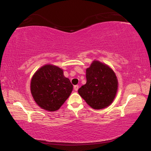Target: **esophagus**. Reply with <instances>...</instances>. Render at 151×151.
Segmentation results:
<instances>
[{"label": "esophagus", "instance_id": "obj_1", "mask_svg": "<svg viewBox=\"0 0 151 151\" xmlns=\"http://www.w3.org/2000/svg\"><path fill=\"white\" fill-rule=\"evenodd\" d=\"M78 88H79L78 85H75V86H74V90H75V91H77Z\"/></svg>", "mask_w": 151, "mask_h": 151}]
</instances>
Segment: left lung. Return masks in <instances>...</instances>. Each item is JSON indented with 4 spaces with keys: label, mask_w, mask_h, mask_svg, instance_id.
I'll return each instance as SVG.
<instances>
[{
    "label": "left lung",
    "mask_w": 151,
    "mask_h": 151,
    "mask_svg": "<svg viewBox=\"0 0 151 151\" xmlns=\"http://www.w3.org/2000/svg\"><path fill=\"white\" fill-rule=\"evenodd\" d=\"M86 84L78 90L80 96L94 109L109 106L118 90V80L113 70L106 64L94 60L86 68Z\"/></svg>",
    "instance_id": "1"
}]
</instances>
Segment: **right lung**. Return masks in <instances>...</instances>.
<instances>
[{"label":"right lung","instance_id":"1","mask_svg":"<svg viewBox=\"0 0 151 151\" xmlns=\"http://www.w3.org/2000/svg\"><path fill=\"white\" fill-rule=\"evenodd\" d=\"M73 89V85L64 76L62 68L50 64L39 68L30 81V92L36 103L50 112L60 108Z\"/></svg>","mask_w":151,"mask_h":151}]
</instances>
